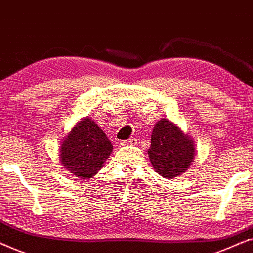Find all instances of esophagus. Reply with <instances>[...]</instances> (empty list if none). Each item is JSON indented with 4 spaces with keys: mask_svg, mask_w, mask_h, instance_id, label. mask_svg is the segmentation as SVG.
<instances>
[{
    "mask_svg": "<svg viewBox=\"0 0 253 253\" xmlns=\"http://www.w3.org/2000/svg\"><path fill=\"white\" fill-rule=\"evenodd\" d=\"M134 144H137V139H134V138L121 141V145H122V146H126V145H134Z\"/></svg>",
    "mask_w": 253,
    "mask_h": 253,
    "instance_id": "1",
    "label": "esophagus"
}]
</instances>
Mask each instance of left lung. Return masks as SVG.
<instances>
[{
    "instance_id": "8db88e82",
    "label": "left lung",
    "mask_w": 253,
    "mask_h": 253,
    "mask_svg": "<svg viewBox=\"0 0 253 253\" xmlns=\"http://www.w3.org/2000/svg\"><path fill=\"white\" fill-rule=\"evenodd\" d=\"M148 158L154 170L171 179L188 170L196 158V144L189 134L167 119L158 121L151 134Z\"/></svg>"
}]
</instances>
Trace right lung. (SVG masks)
<instances>
[{"mask_svg": "<svg viewBox=\"0 0 253 253\" xmlns=\"http://www.w3.org/2000/svg\"><path fill=\"white\" fill-rule=\"evenodd\" d=\"M58 152L65 170L87 179L103 167L113 152V145L91 117H84L63 137Z\"/></svg>", "mask_w": 253, "mask_h": 253, "instance_id": "obj_1", "label": "right lung"}]
</instances>
